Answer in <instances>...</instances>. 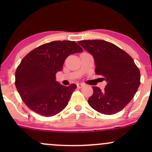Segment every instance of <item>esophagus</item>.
Returning a JSON list of instances; mask_svg holds the SVG:
<instances>
[{"label":"esophagus","mask_w":152,"mask_h":152,"mask_svg":"<svg viewBox=\"0 0 152 152\" xmlns=\"http://www.w3.org/2000/svg\"><path fill=\"white\" fill-rule=\"evenodd\" d=\"M83 83H77V87L78 88H81L83 86Z\"/></svg>","instance_id":"esophagus-1"}]
</instances>
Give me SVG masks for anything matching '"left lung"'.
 Masks as SVG:
<instances>
[{"label":"left lung","mask_w":152,"mask_h":152,"mask_svg":"<svg viewBox=\"0 0 152 152\" xmlns=\"http://www.w3.org/2000/svg\"><path fill=\"white\" fill-rule=\"evenodd\" d=\"M78 44L93 56L96 74L107 82L104 91L92 86L91 107L103 114L118 113L134 98L140 85V71L133 58L116 45L103 40H85Z\"/></svg>","instance_id":"obj_1"}]
</instances>
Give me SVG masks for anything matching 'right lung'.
<instances>
[{"instance_id":"1","label":"right lung","mask_w":152,"mask_h":152,"mask_svg":"<svg viewBox=\"0 0 152 152\" xmlns=\"http://www.w3.org/2000/svg\"><path fill=\"white\" fill-rule=\"evenodd\" d=\"M83 49L74 41H56L37 47L23 58L15 71V87L23 102L44 116L58 114L68 105L76 85H61L56 74L65 59Z\"/></svg>"}]
</instances>
